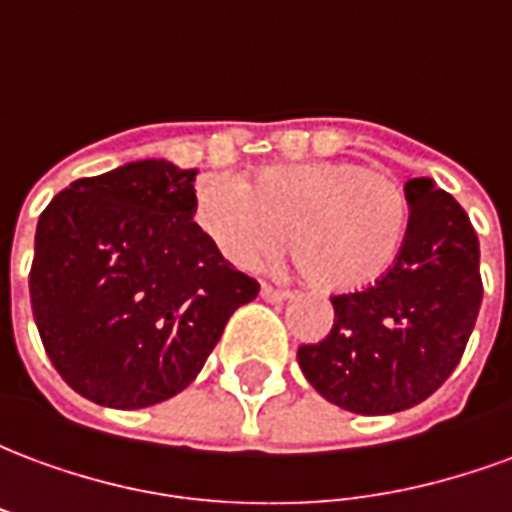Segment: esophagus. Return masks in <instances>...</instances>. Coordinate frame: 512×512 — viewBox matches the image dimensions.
I'll return each instance as SVG.
<instances>
[{
    "label": "esophagus",
    "mask_w": 512,
    "mask_h": 512,
    "mask_svg": "<svg viewBox=\"0 0 512 512\" xmlns=\"http://www.w3.org/2000/svg\"><path fill=\"white\" fill-rule=\"evenodd\" d=\"M260 296L266 301H285L290 296V290L274 288V285H263V288H260Z\"/></svg>",
    "instance_id": "obj_1"
}]
</instances>
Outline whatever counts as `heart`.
<instances>
[{
    "label": "heart",
    "mask_w": 512,
    "mask_h": 512,
    "mask_svg": "<svg viewBox=\"0 0 512 512\" xmlns=\"http://www.w3.org/2000/svg\"><path fill=\"white\" fill-rule=\"evenodd\" d=\"M194 222L238 268L290 255L312 285L356 293L395 266L408 227V197L389 169L359 161L268 164L249 178L205 175L194 189Z\"/></svg>",
    "instance_id": "b5f03b06"
}]
</instances>
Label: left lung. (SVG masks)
I'll list each match as a JSON object with an SVG mask.
<instances>
[{"label":"left lung","mask_w":512,"mask_h":512,"mask_svg":"<svg viewBox=\"0 0 512 512\" xmlns=\"http://www.w3.org/2000/svg\"><path fill=\"white\" fill-rule=\"evenodd\" d=\"M408 227L376 285L332 296V332L301 345L299 367L329 403L354 414L417 406L458 367L480 312V241L452 194L406 183Z\"/></svg>","instance_id":"8db88e82"}]
</instances>
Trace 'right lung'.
Masks as SVG:
<instances>
[{"label": "right lung", "mask_w": 512, "mask_h": 512, "mask_svg": "<svg viewBox=\"0 0 512 512\" xmlns=\"http://www.w3.org/2000/svg\"><path fill=\"white\" fill-rule=\"evenodd\" d=\"M194 178L161 158L131 161L73 180L40 213L32 315L51 365L98 406L183 392L260 290L194 222Z\"/></svg>", "instance_id": "1"}]
</instances>
